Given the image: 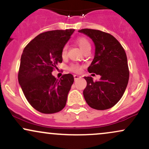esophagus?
I'll return each instance as SVG.
<instances>
[{
	"instance_id": "obj_1",
	"label": "esophagus",
	"mask_w": 149,
	"mask_h": 149,
	"mask_svg": "<svg viewBox=\"0 0 149 149\" xmlns=\"http://www.w3.org/2000/svg\"><path fill=\"white\" fill-rule=\"evenodd\" d=\"M74 80H77V79H80V78H81V77L79 76V75L74 74Z\"/></svg>"
}]
</instances>
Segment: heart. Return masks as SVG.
<instances>
[{
    "instance_id": "b5f03b06",
    "label": "heart",
    "mask_w": 149,
    "mask_h": 149,
    "mask_svg": "<svg viewBox=\"0 0 149 149\" xmlns=\"http://www.w3.org/2000/svg\"><path fill=\"white\" fill-rule=\"evenodd\" d=\"M77 42L79 47H80V49L82 51H84L86 49L88 48V47H91L90 43L88 41V40L84 38H79L77 40ZM67 49H68V47L64 46L63 48L62 49V56H65L66 55V53H67ZM71 70L74 71V72H79L81 70V68L79 66L77 65H73L71 66L70 68Z\"/></svg>"
}]
</instances>
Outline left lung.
<instances>
[{"label":"left lung","mask_w":149,"mask_h":149,"mask_svg":"<svg viewBox=\"0 0 149 149\" xmlns=\"http://www.w3.org/2000/svg\"><path fill=\"white\" fill-rule=\"evenodd\" d=\"M95 45V56L88 72L100 75L99 81L84 77L87 82L83 91L86 102L93 109H108L123 96L128 84L129 70L125 50L114 37L98 30L81 29Z\"/></svg>","instance_id":"1"}]
</instances>
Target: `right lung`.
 Returning a JSON list of instances; mask_svg holds the SVG:
<instances>
[{"label": "right lung", "mask_w": 149, "mask_h": 149, "mask_svg": "<svg viewBox=\"0 0 149 149\" xmlns=\"http://www.w3.org/2000/svg\"><path fill=\"white\" fill-rule=\"evenodd\" d=\"M74 31L55 30L41 33L23 51L19 84L28 102L40 112L56 113L65 106L74 77L66 74L57 79L52 72L62 63V49Z\"/></svg>", "instance_id": "right-lung-1"}]
</instances>
